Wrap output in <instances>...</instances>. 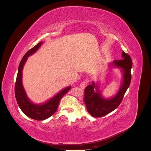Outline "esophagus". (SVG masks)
Here are the masks:
<instances>
[{
  "label": "esophagus",
  "instance_id": "34e87169",
  "mask_svg": "<svg viewBox=\"0 0 151 151\" xmlns=\"http://www.w3.org/2000/svg\"><path fill=\"white\" fill-rule=\"evenodd\" d=\"M88 81L85 80L83 82V83H81V84H80L79 87L82 89H84L87 86V85H88Z\"/></svg>",
  "mask_w": 151,
  "mask_h": 151
}]
</instances>
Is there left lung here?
<instances>
[{
    "instance_id": "left-lung-1",
    "label": "left lung",
    "mask_w": 151,
    "mask_h": 151,
    "mask_svg": "<svg viewBox=\"0 0 151 151\" xmlns=\"http://www.w3.org/2000/svg\"><path fill=\"white\" fill-rule=\"evenodd\" d=\"M122 60L108 63L109 68H118L122 72V83L118 92L111 98H104L99 89V81L88 85L84 89V103L87 111L93 117L108 115L119 106L131 81L132 61L129 55L122 51Z\"/></svg>"
}]
</instances>
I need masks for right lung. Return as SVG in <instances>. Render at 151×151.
<instances>
[{
  "label": "right lung",
  "mask_w": 151,
  "mask_h": 151,
  "mask_svg": "<svg viewBox=\"0 0 151 151\" xmlns=\"http://www.w3.org/2000/svg\"><path fill=\"white\" fill-rule=\"evenodd\" d=\"M43 43V42H40L33 48L29 50L22 57L18 67L15 84V96L18 106L27 116L36 120H46L53 115L57 111L62 97L71 88L70 86L66 87L47 101L40 104L33 103L28 98L22 84V70L28 57L36 52Z\"/></svg>",
  "instance_id": "add662e5"
}]
</instances>
